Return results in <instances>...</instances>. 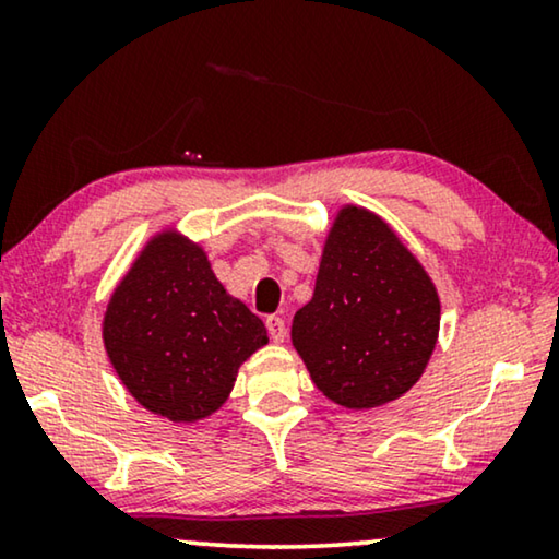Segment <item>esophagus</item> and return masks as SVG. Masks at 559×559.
I'll return each mask as SVG.
<instances>
[{"label":"esophagus","instance_id":"esophagus-1","mask_svg":"<svg viewBox=\"0 0 559 559\" xmlns=\"http://www.w3.org/2000/svg\"><path fill=\"white\" fill-rule=\"evenodd\" d=\"M264 325H266V333H270V338L274 341V343H282L287 338V325H285V320H282L280 316H270L264 320Z\"/></svg>","mask_w":559,"mask_h":559}]
</instances>
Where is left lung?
I'll list each match as a JSON object with an SVG mask.
<instances>
[{"label":"left lung","mask_w":559,"mask_h":559,"mask_svg":"<svg viewBox=\"0 0 559 559\" xmlns=\"http://www.w3.org/2000/svg\"><path fill=\"white\" fill-rule=\"evenodd\" d=\"M438 331L440 300L423 264L379 216L343 209L312 300L293 320L316 386L348 409L392 402L423 377Z\"/></svg>","instance_id":"8db88e82"}]
</instances>
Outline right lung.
<instances>
[{
  "label": "right lung",
  "instance_id": "1",
  "mask_svg": "<svg viewBox=\"0 0 559 559\" xmlns=\"http://www.w3.org/2000/svg\"><path fill=\"white\" fill-rule=\"evenodd\" d=\"M266 328L211 272L203 249L159 234L147 243L104 318V346L142 407L195 423L226 402L236 371Z\"/></svg>",
  "mask_w": 559,
  "mask_h": 559
}]
</instances>
